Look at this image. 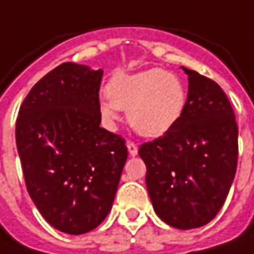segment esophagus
Returning a JSON list of instances; mask_svg holds the SVG:
<instances>
[{
    "mask_svg": "<svg viewBox=\"0 0 254 254\" xmlns=\"http://www.w3.org/2000/svg\"><path fill=\"white\" fill-rule=\"evenodd\" d=\"M127 152H129V155L130 156H136L138 155V146H136V143H133V142H127Z\"/></svg>",
    "mask_w": 254,
    "mask_h": 254,
    "instance_id": "34e87169",
    "label": "esophagus"
}]
</instances>
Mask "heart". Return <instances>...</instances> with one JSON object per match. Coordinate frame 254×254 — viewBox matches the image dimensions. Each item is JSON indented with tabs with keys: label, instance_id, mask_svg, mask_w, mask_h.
<instances>
[{
	"label": "heart",
	"instance_id": "heart-1",
	"mask_svg": "<svg viewBox=\"0 0 254 254\" xmlns=\"http://www.w3.org/2000/svg\"><path fill=\"white\" fill-rule=\"evenodd\" d=\"M106 94L99 102L106 122L115 124L124 109L130 127L149 138L160 136L175 127L188 101L181 78L163 69L115 75L106 86Z\"/></svg>",
	"mask_w": 254,
	"mask_h": 254
}]
</instances>
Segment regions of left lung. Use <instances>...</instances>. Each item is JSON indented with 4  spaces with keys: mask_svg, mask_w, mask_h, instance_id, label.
<instances>
[{
    "mask_svg": "<svg viewBox=\"0 0 254 254\" xmlns=\"http://www.w3.org/2000/svg\"><path fill=\"white\" fill-rule=\"evenodd\" d=\"M188 101L181 119L140 145L146 188L160 219L176 229L207 225L223 206L237 168V124L222 88L182 66Z\"/></svg>",
    "mask_w": 254,
    "mask_h": 254,
    "instance_id": "1",
    "label": "left lung"
}]
</instances>
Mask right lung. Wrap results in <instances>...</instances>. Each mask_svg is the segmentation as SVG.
Wrapping results in <instances>:
<instances>
[{
	"label": "right lung",
	"mask_w": 254,
	"mask_h": 254,
	"mask_svg": "<svg viewBox=\"0 0 254 254\" xmlns=\"http://www.w3.org/2000/svg\"><path fill=\"white\" fill-rule=\"evenodd\" d=\"M104 71L65 62L32 86L15 139L27 190L51 226L82 235L112 209L127 158L125 139L101 127Z\"/></svg>",
	"instance_id": "right-lung-1"
}]
</instances>
